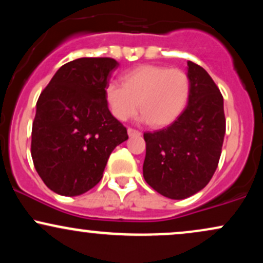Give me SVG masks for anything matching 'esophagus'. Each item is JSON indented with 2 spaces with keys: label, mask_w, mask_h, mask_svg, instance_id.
<instances>
[{
  "label": "esophagus",
  "mask_w": 263,
  "mask_h": 263,
  "mask_svg": "<svg viewBox=\"0 0 263 263\" xmlns=\"http://www.w3.org/2000/svg\"><path fill=\"white\" fill-rule=\"evenodd\" d=\"M127 134L129 137H132V136H141L142 135L140 131H137V129H135V128H128Z\"/></svg>",
  "instance_id": "1"
}]
</instances>
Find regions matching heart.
I'll return each instance as SVG.
<instances>
[{"instance_id":"obj_1","label":"heart","mask_w":263,"mask_h":263,"mask_svg":"<svg viewBox=\"0 0 263 263\" xmlns=\"http://www.w3.org/2000/svg\"><path fill=\"white\" fill-rule=\"evenodd\" d=\"M190 79L180 69L158 65H141L126 73L122 85L111 81L105 98L111 112L120 121L131 119L142 111L141 120L155 127L173 123L188 104Z\"/></svg>"}]
</instances>
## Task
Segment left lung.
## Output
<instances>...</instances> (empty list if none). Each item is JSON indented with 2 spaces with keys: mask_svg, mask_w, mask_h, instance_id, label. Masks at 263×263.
<instances>
[{
  "mask_svg": "<svg viewBox=\"0 0 263 263\" xmlns=\"http://www.w3.org/2000/svg\"><path fill=\"white\" fill-rule=\"evenodd\" d=\"M186 107L168 127L143 135L144 180L170 199L200 192L218 168L225 136L224 99L205 69L188 62Z\"/></svg>",
  "mask_w": 263,
  "mask_h": 263,
  "instance_id": "1",
  "label": "left lung"
}]
</instances>
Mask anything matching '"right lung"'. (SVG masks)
<instances>
[{
  "label": "right lung",
  "instance_id": "obj_1",
  "mask_svg": "<svg viewBox=\"0 0 263 263\" xmlns=\"http://www.w3.org/2000/svg\"><path fill=\"white\" fill-rule=\"evenodd\" d=\"M119 63L79 58L60 66L39 95L31 153L45 185L77 197L101 180L111 152L128 138L108 110L105 89Z\"/></svg>",
  "mask_w": 263,
  "mask_h": 263
}]
</instances>
